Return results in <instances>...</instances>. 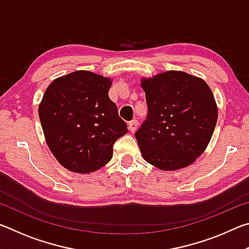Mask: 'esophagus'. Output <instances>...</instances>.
<instances>
[{
	"mask_svg": "<svg viewBox=\"0 0 249 249\" xmlns=\"http://www.w3.org/2000/svg\"><path fill=\"white\" fill-rule=\"evenodd\" d=\"M137 127H138V122L136 120L128 122V129L130 132H135V130L137 129Z\"/></svg>",
	"mask_w": 249,
	"mask_h": 249,
	"instance_id": "obj_1",
	"label": "esophagus"
}]
</instances>
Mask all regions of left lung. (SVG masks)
<instances>
[{"instance_id":"obj_1","label":"left lung","mask_w":249,"mask_h":249,"mask_svg":"<svg viewBox=\"0 0 249 249\" xmlns=\"http://www.w3.org/2000/svg\"><path fill=\"white\" fill-rule=\"evenodd\" d=\"M148 114L135 133L142 157L161 170L195 161L208 147L217 121V107L204 80L167 71L142 79Z\"/></svg>"}]
</instances>
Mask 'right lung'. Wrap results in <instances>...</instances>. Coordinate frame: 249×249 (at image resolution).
Instances as JSON below:
<instances>
[{
  "label": "right lung",
  "instance_id": "add662e5",
  "mask_svg": "<svg viewBox=\"0 0 249 249\" xmlns=\"http://www.w3.org/2000/svg\"><path fill=\"white\" fill-rule=\"evenodd\" d=\"M108 78L79 70L49 84L38 114L46 142L60 165L79 174L100 169L113 145L127 133L116 104L108 98Z\"/></svg>",
  "mask_w": 249,
  "mask_h": 249
}]
</instances>
